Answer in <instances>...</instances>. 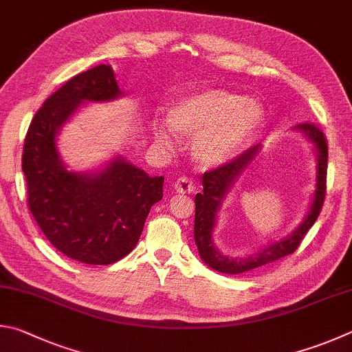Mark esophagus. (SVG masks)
I'll list each match as a JSON object with an SVG mask.
<instances>
[{"mask_svg": "<svg viewBox=\"0 0 352 352\" xmlns=\"http://www.w3.org/2000/svg\"><path fill=\"white\" fill-rule=\"evenodd\" d=\"M174 188H175L177 192H180V194H192L195 190V184H194L192 180H190V178L182 177L175 182Z\"/></svg>", "mask_w": 352, "mask_h": 352, "instance_id": "esophagus-1", "label": "esophagus"}]
</instances>
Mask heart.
Returning a JSON list of instances; mask_svg holds the SVG:
<instances>
[{"instance_id": "b5f03b06", "label": "heart", "mask_w": 352, "mask_h": 352, "mask_svg": "<svg viewBox=\"0 0 352 352\" xmlns=\"http://www.w3.org/2000/svg\"><path fill=\"white\" fill-rule=\"evenodd\" d=\"M169 123L186 137H197L194 151L206 164H220L245 146L263 121V107L226 89H208L183 98L170 107ZM155 140L163 146L174 142L166 121H154Z\"/></svg>"}]
</instances>
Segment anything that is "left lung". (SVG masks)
Masks as SVG:
<instances>
[{
    "label": "left lung",
    "instance_id": "8db88e82",
    "mask_svg": "<svg viewBox=\"0 0 352 352\" xmlns=\"http://www.w3.org/2000/svg\"><path fill=\"white\" fill-rule=\"evenodd\" d=\"M296 129L303 132L317 149V189L312 200L311 209L306 219L303 220L296 231L287 237L271 243L270 246L260 249L258 252L248 257L229 258L219 252L212 241V229L215 226V217L219 212L223 198L226 197L228 190L232 188L234 182L245 172L249 164L252 163L255 155L258 154L260 146H255L235 157L231 162L210 169L203 174V192L195 195V221H194V239L198 248L201 260L212 270L223 274H241L252 271L255 267L272 263L278 258L292 254L300 246V243L314 225L318 214L323 208L324 195H327V170H328V142L322 129L312 123L297 124Z\"/></svg>",
    "mask_w": 352,
    "mask_h": 352
}]
</instances>
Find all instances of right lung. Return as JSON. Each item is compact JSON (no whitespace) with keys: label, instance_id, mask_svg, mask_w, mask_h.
Listing matches in <instances>:
<instances>
[{"label":"right lung","instance_id":"right-lung-1","mask_svg":"<svg viewBox=\"0 0 352 352\" xmlns=\"http://www.w3.org/2000/svg\"><path fill=\"white\" fill-rule=\"evenodd\" d=\"M121 95L111 65L75 75L44 101L24 138L28 204L38 226L69 258L111 265L138 243L151 208L163 198V177L117 158L98 174L66 170L56 133L82 101Z\"/></svg>","mask_w":352,"mask_h":352}]
</instances>
